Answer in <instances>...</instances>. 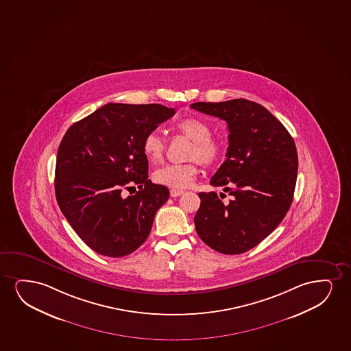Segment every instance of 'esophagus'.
<instances>
[{
    "label": "esophagus",
    "mask_w": 351,
    "mask_h": 351,
    "mask_svg": "<svg viewBox=\"0 0 351 351\" xmlns=\"http://www.w3.org/2000/svg\"><path fill=\"white\" fill-rule=\"evenodd\" d=\"M184 191H180V189H171L170 191V195L173 196V197H176V196L182 195Z\"/></svg>",
    "instance_id": "34e87169"
}]
</instances>
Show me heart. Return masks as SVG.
Here are the masks:
<instances>
[{"mask_svg":"<svg viewBox=\"0 0 351 351\" xmlns=\"http://www.w3.org/2000/svg\"><path fill=\"white\" fill-rule=\"evenodd\" d=\"M176 130L184 137L193 141L188 160H195L186 164H165L156 169L154 180L165 187L181 189L191 184L197 175V163L212 165L223 155V145L215 138L210 137V128L197 119H186L176 125ZM143 154L150 163H160L163 160L165 143L160 133L152 131L143 139Z\"/></svg>","mask_w":351,"mask_h":351,"instance_id":"obj_1","label":"heart"}]
</instances>
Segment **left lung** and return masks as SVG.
<instances>
[{
  "mask_svg": "<svg viewBox=\"0 0 351 351\" xmlns=\"http://www.w3.org/2000/svg\"><path fill=\"white\" fill-rule=\"evenodd\" d=\"M191 108L228 123L226 160L210 178L232 196L199 193L196 232L213 250L238 255L268 237L293 201L298 175L295 143L282 123L263 106L245 99L195 102Z\"/></svg>",
  "mask_w": 351,
  "mask_h": 351,
  "instance_id": "obj_1",
  "label": "left lung"
}]
</instances>
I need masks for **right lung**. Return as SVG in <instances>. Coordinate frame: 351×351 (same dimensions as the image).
Segmentation results:
<instances>
[{
  "label": "right lung",
  "mask_w": 351,
  "mask_h": 351,
  "mask_svg": "<svg viewBox=\"0 0 351 351\" xmlns=\"http://www.w3.org/2000/svg\"><path fill=\"white\" fill-rule=\"evenodd\" d=\"M173 114V108L157 104H107L64 134L56 162V199L91 250L123 257L149 237L169 189L147 178L141 145L147 133ZM134 184L140 191L123 196Z\"/></svg>",
  "instance_id": "right-lung-1"
}]
</instances>
